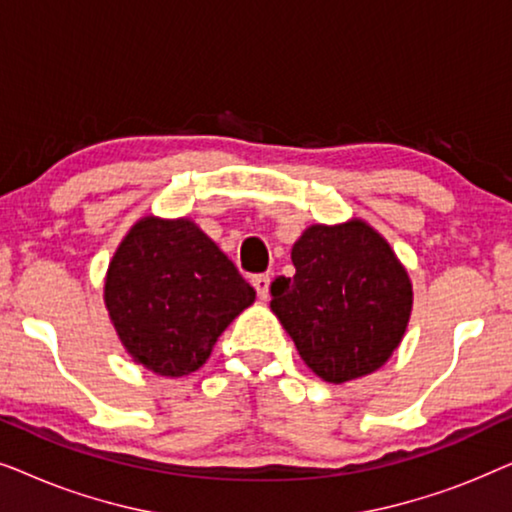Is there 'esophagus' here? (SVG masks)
Instances as JSON below:
<instances>
[{
    "mask_svg": "<svg viewBox=\"0 0 512 512\" xmlns=\"http://www.w3.org/2000/svg\"><path fill=\"white\" fill-rule=\"evenodd\" d=\"M251 284H254L258 298H261V300L268 298V291H270V275H268V272H261V275L251 277Z\"/></svg>",
    "mask_w": 512,
    "mask_h": 512,
    "instance_id": "obj_1",
    "label": "esophagus"
}]
</instances>
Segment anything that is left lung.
<instances>
[{
    "label": "left lung",
    "instance_id": "left-lung-1",
    "mask_svg": "<svg viewBox=\"0 0 512 512\" xmlns=\"http://www.w3.org/2000/svg\"><path fill=\"white\" fill-rule=\"evenodd\" d=\"M293 277L270 284V307L321 380L373 373L401 342L412 310L408 272L359 219L312 226L293 244Z\"/></svg>",
    "mask_w": 512,
    "mask_h": 512
}]
</instances>
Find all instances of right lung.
<instances>
[{
	"mask_svg": "<svg viewBox=\"0 0 512 512\" xmlns=\"http://www.w3.org/2000/svg\"><path fill=\"white\" fill-rule=\"evenodd\" d=\"M254 298V286L188 219L139 221L104 282V303L128 354L165 377L198 370Z\"/></svg>",
	"mask_w": 512,
	"mask_h": 512,
	"instance_id": "obj_1",
	"label": "right lung"
}]
</instances>
